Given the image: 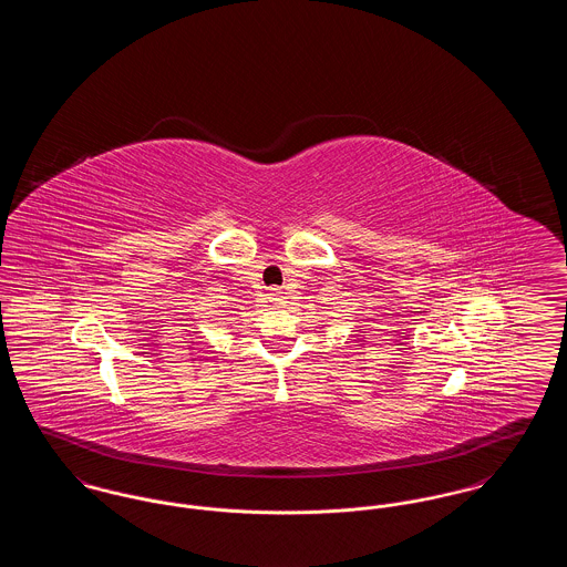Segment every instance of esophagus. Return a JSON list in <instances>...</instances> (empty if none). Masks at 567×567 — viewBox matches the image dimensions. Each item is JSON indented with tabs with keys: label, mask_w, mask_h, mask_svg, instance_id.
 <instances>
[{
	"label": "esophagus",
	"mask_w": 567,
	"mask_h": 567,
	"mask_svg": "<svg viewBox=\"0 0 567 567\" xmlns=\"http://www.w3.org/2000/svg\"><path fill=\"white\" fill-rule=\"evenodd\" d=\"M270 296L274 301H280V293H278V289H271Z\"/></svg>",
	"instance_id": "1"
}]
</instances>
